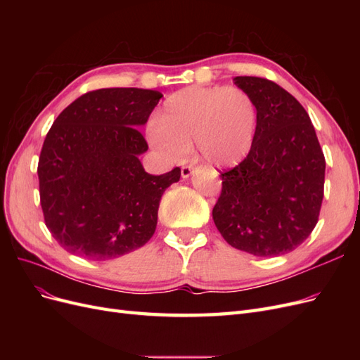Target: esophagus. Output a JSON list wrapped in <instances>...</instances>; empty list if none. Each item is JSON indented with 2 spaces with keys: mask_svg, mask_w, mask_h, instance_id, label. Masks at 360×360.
I'll return each instance as SVG.
<instances>
[{
  "mask_svg": "<svg viewBox=\"0 0 360 360\" xmlns=\"http://www.w3.org/2000/svg\"><path fill=\"white\" fill-rule=\"evenodd\" d=\"M193 169H195L193 165H184V167H181V177H183V179L191 177Z\"/></svg>",
  "mask_w": 360,
  "mask_h": 360,
  "instance_id": "1",
  "label": "esophagus"
}]
</instances>
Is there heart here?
Returning a JSON list of instances; mask_svg holds the SVG:
<instances>
[{
	"label": "heart",
	"instance_id": "1",
	"mask_svg": "<svg viewBox=\"0 0 360 360\" xmlns=\"http://www.w3.org/2000/svg\"><path fill=\"white\" fill-rule=\"evenodd\" d=\"M257 123V105L246 90L192 85L167 97L147 136L171 162L183 160L195 143L202 159L226 167L249 153Z\"/></svg>",
	"mask_w": 360,
	"mask_h": 360
}]
</instances>
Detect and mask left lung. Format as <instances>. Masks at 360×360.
<instances>
[{
	"mask_svg": "<svg viewBox=\"0 0 360 360\" xmlns=\"http://www.w3.org/2000/svg\"><path fill=\"white\" fill-rule=\"evenodd\" d=\"M258 111L248 156L221 172L213 221L228 245L257 257H278L302 245L319 222L326 160L311 118L282 86L236 76Z\"/></svg>",
	"mask_w": 360,
	"mask_h": 360,
	"instance_id": "left-lung-1",
	"label": "left lung"
}]
</instances>
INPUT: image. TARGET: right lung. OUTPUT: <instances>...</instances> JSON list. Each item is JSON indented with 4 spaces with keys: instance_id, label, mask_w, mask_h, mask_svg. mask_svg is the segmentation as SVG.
Returning a JSON list of instances; mask_svg holds the SVG:
<instances>
[{
    "instance_id": "obj_1",
    "label": "right lung",
    "mask_w": 360,
    "mask_h": 360,
    "mask_svg": "<svg viewBox=\"0 0 360 360\" xmlns=\"http://www.w3.org/2000/svg\"><path fill=\"white\" fill-rule=\"evenodd\" d=\"M162 94L101 89L64 110L39 158L40 204L58 245L85 259L105 261L144 246L155 234L163 192L180 168L151 176L139 155L144 126Z\"/></svg>"
}]
</instances>
